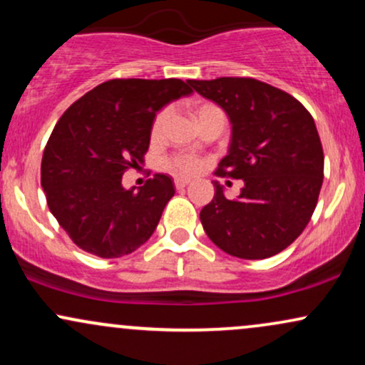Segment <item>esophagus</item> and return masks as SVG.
Segmentation results:
<instances>
[{"label": "esophagus", "mask_w": 365, "mask_h": 365, "mask_svg": "<svg viewBox=\"0 0 365 365\" xmlns=\"http://www.w3.org/2000/svg\"><path fill=\"white\" fill-rule=\"evenodd\" d=\"M187 185H188L187 180H182V178L175 180V188H177V190H183V188H185Z\"/></svg>", "instance_id": "34e87169"}]
</instances>
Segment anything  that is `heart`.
I'll return each instance as SVG.
<instances>
[{"instance_id": "1", "label": "heart", "mask_w": 365, "mask_h": 365, "mask_svg": "<svg viewBox=\"0 0 365 365\" xmlns=\"http://www.w3.org/2000/svg\"><path fill=\"white\" fill-rule=\"evenodd\" d=\"M211 108H216V106H212V104H200V106L195 108L194 115L199 116L200 113L211 110ZM168 116H170L168 108H165V110H161L158 113L156 118H154V121H153V128H150L153 137H158L159 133H161V130H163V127H165ZM166 166H168L171 171H175V173L182 175V177H192V175H195L197 171H200V168H202V161H200L199 158L178 154V156L170 158L168 161H166Z\"/></svg>"}]
</instances>
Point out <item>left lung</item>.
I'll return each mask as SVG.
<instances>
[{
  "label": "left lung",
  "mask_w": 365,
  "mask_h": 365,
  "mask_svg": "<svg viewBox=\"0 0 365 365\" xmlns=\"http://www.w3.org/2000/svg\"><path fill=\"white\" fill-rule=\"evenodd\" d=\"M190 86L232 121V144L216 175L244 180L232 200L215 183V197L200 211L204 232L240 259L282 252L311 221L324 177L311 113L288 92L255 78L220 77Z\"/></svg>",
  "instance_id": "8db88e82"
}]
</instances>
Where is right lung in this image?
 I'll return each instance as SVG.
<instances>
[{"mask_svg":"<svg viewBox=\"0 0 365 365\" xmlns=\"http://www.w3.org/2000/svg\"><path fill=\"white\" fill-rule=\"evenodd\" d=\"M190 92L180 78H113L63 113L44 148L41 185L75 245L113 259L149 240L175 195L173 180L156 173L135 192L121 177L144 161L156 113Z\"/></svg>","mask_w":365,"mask_h":365,"instance_id":"add662e5","label":"right lung"}]
</instances>
